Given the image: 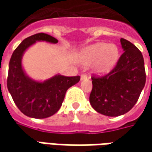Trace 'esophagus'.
Here are the masks:
<instances>
[{
	"label": "esophagus",
	"instance_id": "34e87169",
	"mask_svg": "<svg viewBox=\"0 0 152 152\" xmlns=\"http://www.w3.org/2000/svg\"><path fill=\"white\" fill-rule=\"evenodd\" d=\"M88 78V75L86 73H82L81 74V80H84V79H86Z\"/></svg>",
	"mask_w": 152,
	"mask_h": 152
}]
</instances>
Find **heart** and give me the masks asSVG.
<instances>
[{"mask_svg":"<svg viewBox=\"0 0 152 152\" xmlns=\"http://www.w3.org/2000/svg\"><path fill=\"white\" fill-rule=\"evenodd\" d=\"M119 51L117 45L107 43H98L85 48L79 55V61L84 65L96 62V69L98 73L110 71L118 60Z\"/></svg>","mask_w":152,"mask_h":152,"instance_id":"b5f03b06","label":"heart"}]
</instances>
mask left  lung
<instances>
[{
	"label": "left lung",
	"instance_id": "obj_1",
	"mask_svg": "<svg viewBox=\"0 0 152 152\" xmlns=\"http://www.w3.org/2000/svg\"><path fill=\"white\" fill-rule=\"evenodd\" d=\"M124 52L116 66L103 76L93 75L90 102L99 113L118 117L130 111L145 84L142 53L129 40L120 39Z\"/></svg>",
	"mask_w": 152,
	"mask_h": 152
}]
</instances>
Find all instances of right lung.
Listing matches in <instances>:
<instances>
[{"label": "right lung", "instance_id": "right-lung-1", "mask_svg": "<svg viewBox=\"0 0 152 152\" xmlns=\"http://www.w3.org/2000/svg\"><path fill=\"white\" fill-rule=\"evenodd\" d=\"M57 43L58 40L47 34L39 33L23 40L10 59L7 89L16 106L28 117L45 118L55 114L61 107L66 91L77 84L79 76L56 75L45 82H36L28 78L22 67V56L27 48L35 41Z\"/></svg>", "mask_w": 152, "mask_h": 152}]
</instances>
